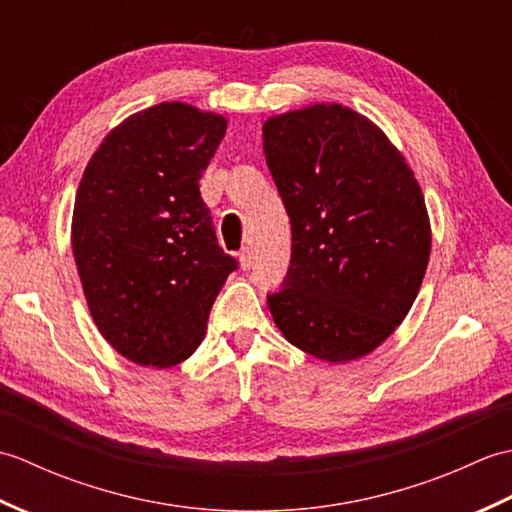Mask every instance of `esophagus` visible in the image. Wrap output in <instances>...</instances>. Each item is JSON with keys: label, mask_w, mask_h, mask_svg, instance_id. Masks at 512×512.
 <instances>
[{"label": "esophagus", "mask_w": 512, "mask_h": 512, "mask_svg": "<svg viewBox=\"0 0 512 512\" xmlns=\"http://www.w3.org/2000/svg\"><path fill=\"white\" fill-rule=\"evenodd\" d=\"M239 266H242V270H248L253 266V253H250V248H244L242 253H239Z\"/></svg>", "instance_id": "1"}]
</instances>
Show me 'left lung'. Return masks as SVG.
Returning a JSON list of instances; mask_svg holds the SVG:
<instances>
[{"mask_svg": "<svg viewBox=\"0 0 512 512\" xmlns=\"http://www.w3.org/2000/svg\"><path fill=\"white\" fill-rule=\"evenodd\" d=\"M268 169L292 224L284 339L328 363L374 352L405 321L431 255V222L405 156L367 116L314 103L270 116Z\"/></svg>", "mask_w": 512, "mask_h": 512, "instance_id": "left-lung-1", "label": "left lung"}]
</instances>
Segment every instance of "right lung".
Returning <instances> with one entry per match:
<instances>
[{"label": "right lung", "instance_id": "add662e5", "mask_svg": "<svg viewBox=\"0 0 512 512\" xmlns=\"http://www.w3.org/2000/svg\"><path fill=\"white\" fill-rule=\"evenodd\" d=\"M228 121L167 101L103 138L76 189L72 253L103 339L127 361L173 367L198 350L226 277L200 195Z\"/></svg>", "mask_w": 512, "mask_h": 512}]
</instances>
